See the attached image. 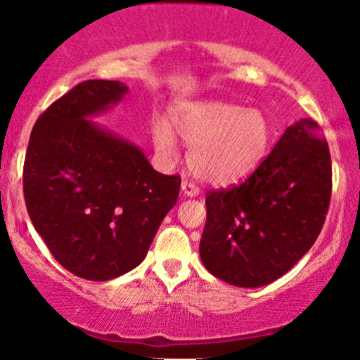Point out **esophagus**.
<instances>
[{
	"label": "esophagus",
	"instance_id": "esophagus-1",
	"mask_svg": "<svg viewBox=\"0 0 360 360\" xmlns=\"http://www.w3.org/2000/svg\"><path fill=\"white\" fill-rule=\"evenodd\" d=\"M181 190L186 197H197L199 195V186L195 183H191V181H183L181 184Z\"/></svg>",
	"mask_w": 360,
	"mask_h": 360
}]
</instances>
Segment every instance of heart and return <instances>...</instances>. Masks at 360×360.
<instances>
[{
    "label": "heart",
    "mask_w": 360,
    "mask_h": 360,
    "mask_svg": "<svg viewBox=\"0 0 360 360\" xmlns=\"http://www.w3.org/2000/svg\"><path fill=\"white\" fill-rule=\"evenodd\" d=\"M174 127L190 146L191 172L217 186L250 176L266 158L274 136L263 112L220 101L181 104L174 110ZM153 140L163 160H176V134L165 120L154 122Z\"/></svg>",
    "instance_id": "1"
}]
</instances>
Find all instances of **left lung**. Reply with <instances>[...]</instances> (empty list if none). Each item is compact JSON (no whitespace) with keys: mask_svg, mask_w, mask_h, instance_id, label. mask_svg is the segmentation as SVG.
Segmentation results:
<instances>
[{"mask_svg":"<svg viewBox=\"0 0 360 360\" xmlns=\"http://www.w3.org/2000/svg\"><path fill=\"white\" fill-rule=\"evenodd\" d=\"M330 193L327 140L314 120L302 119L243 183L207 191L204 266L240 288L277 281L314 245Z\"/></svg>","mask_w":360,"mask_h":360,"instance_id":"1","label":"left lung"}]
</instances>
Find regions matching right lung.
<instances>
[{
	"label": "right lung",
	"mask_w": 360,
	"mask_h": 360,
	"mask_svg": "<svg viewBox=\"0 0 360 360\" xmlns=\"http://www.w3.org/2000/svg\"><path fill=\"white\" fill-rule=\"evenodd\" d=\"M127 94L120 82L89 79L37 119L22 170L26 210L56 261L89 281L139 266L179 195L181 177L86 117Z\"/></svg>",
	"instance_id": "obj_1"
}]
</instances>
